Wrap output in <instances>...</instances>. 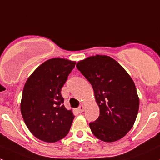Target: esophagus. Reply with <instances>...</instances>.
I'll return each mask as SVG.
<instances>
[{
	"label": "esophagus",
	"mask_w": 160,
	"mask_h": 160,
	"mask_svg": "<svg viewBox=\"0 0 160 160\" xmlns=\"http://www.w3.org/2000/svg\"><path fill=\"white\" fill-rule=\"evenodd\" d=\"M83 110H84V106H83V105H80V107L77 108V111H78L79 112H83Z\"/></svg>",
	"instance_id": "1"
}]
</instances>
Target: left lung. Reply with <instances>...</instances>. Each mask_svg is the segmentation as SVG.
Returning a JSON list of instances; mask_svg holds the SVG:
<instances>
[{
  "mask_svg": "<svg viewBox=\"0 0 160 160\" xmlns=\"http://www.w3.org/2000/svg\"><path fill=\"white\" fill-rule=\"evenodd\" d=\"M77 67L92 85L100 116L90 127L96 137L114 142L130 130L137 119L139 100L127 72L115 60L105 55L90 57Z\"/></svg>",
  "mask_w": 160,
  "mask_h": 160,
  "instance_id": "1",
  "label": "left lung"
}]
</instances>
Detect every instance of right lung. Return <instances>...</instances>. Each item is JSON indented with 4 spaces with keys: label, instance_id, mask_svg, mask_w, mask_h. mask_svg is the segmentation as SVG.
<instances>
[{
    "label": "right lung",
    "instance_id": "obj_1",
    "mask_svg": "<svg viewBox=\"0 0 160 160\" xmlns=\"http://www.w3.org/2000/svg\"><path fill=\"white\" fill-rule=\"evenodd\" d=\"M75 64L65 59H50L38 67L25 83L21 114L31 133L40 140L57 142L70 131L74 116L63 105L61 88Z\"/></svg>",
    "mask_w": 160,
    "mask_h": 160
}]
</instances>
